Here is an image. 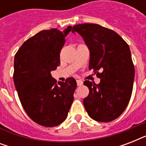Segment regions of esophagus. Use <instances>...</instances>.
<instances>
[{"instance_id": "esophagus-1", "label": "esophagus", "mask_w": 146, "mask_h": 146, "mask_svg": "<svg viewBox=\"0 0 146 146\" xmlns=\"http://www.w3.org/2000/svg\"><path fill=\"white\" fill-rule=\"evenodd\" d=\"M76 83H77V86H82V84H83V82L82 81H81V80H76Z\"/></svg>"}]
</instances>
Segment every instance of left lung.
Here are the masks:
<instances>
[{
	"instance_id": "8db88e82",
	"label": "left lung",
	"mask_w": 146,
	"mask_h": 146,
	"mask_svg": "<svg viewBox=\"0 0 146 146\" xmlns=\"http://www.w3.org/2000/svg\"><path fill=\"white\" fill-rule=\"evenodd\" d=\"M72 33L82 37L90 51L89 70L101 79L98 84L86 80L89 96L83 99L92 119L110 122L120 117L131 98L135 69L127 43L114 31L94 23L76 25Z\"/></svg>"
}]
</instances>
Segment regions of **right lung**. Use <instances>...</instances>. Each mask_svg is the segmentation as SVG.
Masks as SVG:
<instances>
[{
	"mask_svg": "<svg viewBox=\"0 0 146 146\" xmlns=\"http://www.w3.org/2000/svg\"><path fill=\"white\" fill-rule=\"evenodd\" d=\"M72 29L38 33L22 44L14 57L13 81L22 106L38 124L53 127L67 117L76 82L72 77L58 82L50 72L60 64V52Z\"/></svg>",
	"mask_w": 146,
	"mask_h": 146,
	"instance_id": "right-lung-1",
	"label": "right lung"
}]
</instances>
